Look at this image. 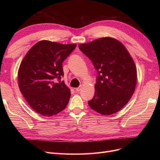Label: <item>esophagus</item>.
<instances>
[{"label":"esophagus","mask_w":160,"mask_h":160,"mask_svg":"<svg viewBox=\"0 0 160 160\" xmlns=\"http://www.w3.org/2000/svg\"><path fill=\"white\" fill-rule=\"evenodd\" d=\"M81 86H79V88H77L75 89V91H76L77 92H79V91H81Z\"/></svg>","instance_id":"34e87169"}]
</instances>
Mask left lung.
<instances>
[{"instance_id":"8db88e82","label":"left lung","mask_w":160,"mask_h":160,"mask_svg":"<svg viewBox=\"0 0 160 160\" xmlns=\"http://www.w3.org/2000/svg\"><path fill=\"white\" fill-rule=\"evenodd\" d=\"M79 48L98 74L89 107L103 115L118 112L128 103L136 86L137 69L132 57L122 42L111 37L81 44Z\"/></svg>"}]
</instances>
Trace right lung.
<instances>
[{"label":"right lung","mask_w":160,"mask_h":160,"mask_svg":"<svg viewBox=\"0 0 160 160\" xmlns=\"http://www.w3.org/2000/svg\"><path fill=\"white\" fill-rule=\"evenodd\" d=\"M75 44H60L43 40L27 52L18 71L21 93L31 108L43 116H52L67 107L71 92L64 81L62 62L73 51ZM57 79L59 82H55Z\"/></svg>","instance_id":"1"}]
</instances>
